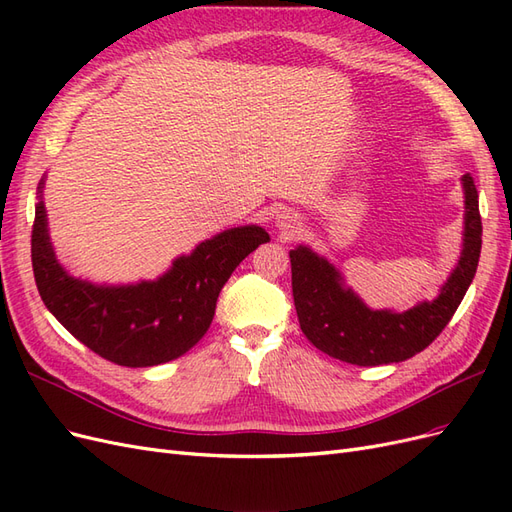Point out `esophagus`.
<instances>
[{"instance_id":"esophagus-1","label":"esophagus","mask_w":512,"mask_h":512,"mask_svg":"<svg viewBox=\"0 0 512 512\" xmlns=\"http://www.w3.org/2000/svg\"><path fill=\"white\" fill-rule=\"evenodd\" d=\"M275 228L282 232V235L290 237L292 232H297L301 228V218L292 209H282L275 213Z\"/></svg>"}]
</instances>
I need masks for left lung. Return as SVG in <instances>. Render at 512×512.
<instances>
[{"instance_id": "obj_1", "label": "left lung", "mask_w": 512, "mask_h": 512, "mask_svg": "<svg viewBox=\"0 0 512 512\" xmlns=\"http://www.w3.org/2000/svg\"><path fill=\"white\" fill-rule=\"evenodd\" d=\"M461 188L466 211L457 265L436 299L406 312L367 307L333 262L307 245L290 250L294 307L309 342L333 359L374 367L406 361L442 333L474 280L483 243L478 192L470 173L461 177Z\"/></svg>"}]
</instances>
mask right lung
Returning a JSON list of instances; mask_svg holds the SVG:
<instances>
[{"label": "right lung", "instance_id": "obj_1", "mask_svg": "<svg viewBox=\"0 0 512 512\" xmlns=\"http://www.w3.org/2000/svg\"><path fill=\"white\" fill-rule=\"evenodd\" d=\"M38 183L32 230V265L46 309L102 359L126 367H153L179 359L200 342L215 314L220 290L239 262L269 232L237 226L200 241L190 254L173 260L156 280L134 284H94L70 275L57 260Z\"/></svg>", "mask_w": 512, "mask_h": 512}]
</instances>
